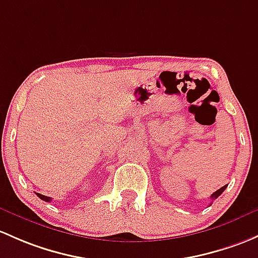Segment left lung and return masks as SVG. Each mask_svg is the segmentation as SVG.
Returning <instances> with one entry per match:
<instances>
[{
	"label": "left lung",
	"instance_id": "8db88e82",
	"mask_svg": "<svg viewBox=\"0 0 258 258\" xmlns=\"http://www.w3.org/2000/svg\"><path fill=\"white\" fill-rule=\"evenodd\" d=\"M226 186H227V185H224V186H222V188L219 189V190H216L215 193L211 194V197H210L211 200H214V199H216V198H218V197H220V195L222 194V191H224L225 189H226Z\"/></svg>",
	"mask_w": 258,
	"mask_h": 258
}]
</instances>
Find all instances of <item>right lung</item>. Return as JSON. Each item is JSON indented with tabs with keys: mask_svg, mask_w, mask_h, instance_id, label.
<instances>
[{
	"mask_svg": "<svg viewBox=\"0 0 258 258\" xmlns=\"http://www.w3.org/2000/svg\"><path fill=\"white\" fill-rule=\"evenodd\" d=\"M37 195H38V197L40 198V199L44 200V202H47V203H49L50 200H51V198H49V197H45V195H42V194H39V193H37Z\"/></svg>",
	"mask_w": 258,
	"mask_h": 258,
	"instance_id": "right-lung-1",
	"label": "right lung"
}]
</instances>
